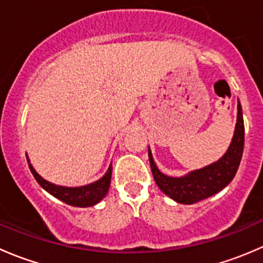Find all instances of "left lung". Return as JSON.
I'll list each match as a JSON object with an SVG mask.
<instances>
[{
    "label": "left lung",
    "instance_id": "left-lung-1",
    "mask_svg": "<svg viewBox=\"0 0 263 263\" xmlns=\"http://www.w3.org/2000/svg\"><path fill=\"white\" fill-rule=\"evenodd\" d=\"M237 109L234 135L227 153L219 160L203 168L196 169L182 177L166 176L159 171L148 147V160H150L154 179L158 187L172 200L183 205H192L220 192L233 181L239 168L243 147H245V122H243L242 105L239 100H238Z\"/></svg>",
    "mask_w": 263,
    "mask_h": 263
}]
</instances>
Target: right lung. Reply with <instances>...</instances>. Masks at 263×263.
Returning <instances> with one entry per match:
<instances>
[{"mask_svg":"<svg viewBox=\"0 0 263 263\" xmlns=\"http://www.w3.org/2000/svg\"><path fill=\"white\" fill-rule=\"evenodd\" d=\"M26 159H28L29 168H30L34 178L41 184V187L50 193L53 197L58 198L67 205L75 206V208H90V206H94L100 202L107 196L108 190H109L110 178H112V163L109 164V168L105 172L104 176L98 181L80 185V187H65V185L54 184V183H50L44 179L31 165L28 156Z\"/></svg>","mask_w":263,"mask_h":263,"instance_id":"add662e5","label":"right lung"}]
</instances>
